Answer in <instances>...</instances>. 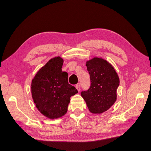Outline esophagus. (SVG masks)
<instances>
[{"instance_id":"obj_1","label":"esophagus","mask_w":151,"mask_h":151,"mask_svg":"<svg viewBox=\"0 0 151 151\" xmlns=\"http://www.w3.org/2000/svg\"><path fill=\"white\" fill-rule=\"evenodd\" d=\"M80 87H81V86H80V83H78V84L76 85V88L77 90L78 91H80Z\"/></svg>"}]
</instances>
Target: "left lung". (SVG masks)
Segmentation results:
<instances>
[{"label":"left lung","mask_w":151,"mask_h":151,"mask_svg":"<svg viewBox=\"0 0 151 151\" xmlns=\"http://www.w3.org/2000/svg\"><path fill=\"white\" fill-rule=\"evenodd\" d=\"M91 81L90 88L81 93L90 112L100 114L108 110L116 100L119 77L109 62L94 57L86 61Z\"/></svg>","instance_id":"left-lung-1"}]
</instances>
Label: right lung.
I'll return each mask as SVG.
<instances>
[{
  "mask_svg": "<svg viewBox=\"0 0 151 151\" xmlns=\"http://www.w3.org/2000/svg\"><path fill=\"white\" fill-rule=\"evenodd\" d=\"M63 60L55 57L40 69L31 82V94L36 108L50 119L66 114L70 97L78 90L68 83V73L62 71Z\"/></svg>",
  "mask_w": 151,
  "mask_h": 151,
  "instance_id": "add662e5",
  "label": "right lung"
}]
</instances>
